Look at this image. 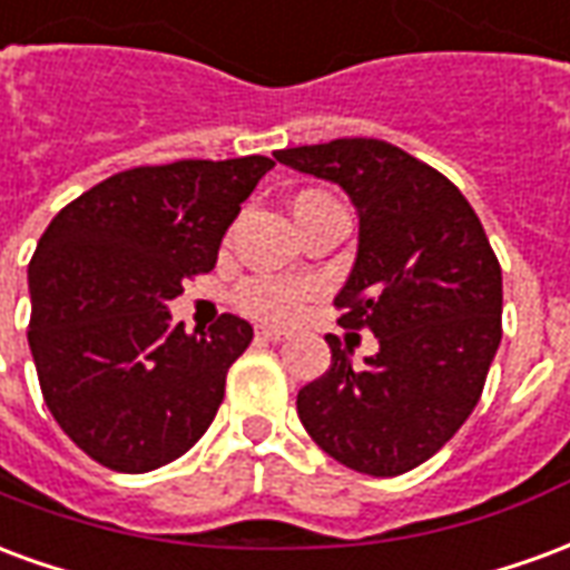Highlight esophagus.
<instances>
[{
    "mask_svg": "<svg viewBox=\"0 0 570 570\" xmlns=\"http://www.w3.org/2000/svg\"><path fill=\"white\" fill-rule=\"evenodd\" d=\"M256 335H259V338H268V342H281L286 333L281 326H256Z\"/></svg>",
    "mask_w": 570,
    "mask_h": 570,
    "instance_id": "esophagus-1",
    "label": "esophagus"
}]
</instances>
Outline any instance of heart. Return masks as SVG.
<instances>
[{
	"label": "heart",
	"mask_w": 570,
	"mask_h": 570,
	"mask_svg": "<svg viewBox=\"0 0 570 570\" xmlns=\"http://www.w3.org/2000/svg\"><path fill=\"white\" fill-rule=\"evenodd\" d=\"M305 204H333L326 195H302L296 200V207H305ZM302 296L305 289L296 284H286V281H274V277H256V281H247V284L237 289V302L247 314H256V317H268V321H284L289 314H296V308L302 305Z\"/></svg>",
	"instance_id": "obj_1"
}]
</instances>
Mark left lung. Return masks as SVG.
Returning <instances> with one entry per match:
<instances>
[{"label":"left lung","mask_w":570,"mask_h":570,"mask_svg":"<svg viewBox=\"0 0 570 570\" xmlns=\"http://www.w3.org/2000/svg\"><path fill=\"white\" fill-rule=\"evenodd\" d=\"M298 174L345 191L360 219L357 256L335 305L379 351L333 363L296 396L311 440L338 464L400 476L452 440L476 409L501 345V265L466 198L440 170L384 140L274 151Z\"/></svg>","instance_id":"8db88e82"}]
</instances>
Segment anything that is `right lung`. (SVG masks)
<instances>
[{"label": "right lung", "mask_w": 570, "mask_h": 570, "mask_svg": "<svg viewBox=\"0 0 570 570\" xmlns=\"http://www.w3.org/2000/svg\"><path fill=\"white\" fill-rule=\"evenodd\" d=\"M265 155L134 167L57 213L30 259V351L55 421L118 473L186 454L216 419L253 326L223 314L186 333L167 302L210 272Z\"/></svg>", "instance_id": "add662e5"}]
</instances>
